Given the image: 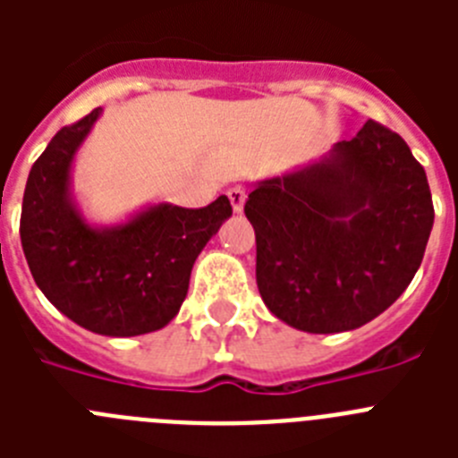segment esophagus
Wrapping results in <instances>:
<instances>
[{"label": "esophagus", "instance_id": "esophagus-1", "mask_svg": "<svg viewBox=\"0 0 458 458\" xmlns=\"http://www.w3.org/2000/svg\"><path fill=\"white\" fill-rule=\"evenodd\" d=\"M229 201H232L233 210L236 213H241L242 206H245V199H248V192H245V188L242 185H233V188H229Z\"/></svg>", "mask_w": 458, "mask_h": 458}]
</instances>
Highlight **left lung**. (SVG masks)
<instances>
[{"mask_svg":"<svg viewBox=\"0 0 458 458\" xmlns=\"http://www.w3.org/2000/svg\"><path fill=\"white\" fill-rule=\"evenodd\" d=\"M245 216L266 307L298 330L330 335L365 326L406 291L434 201L406 141L367 121L321 163L259 183Z\"/></svg>","mask_w":458,"mask_h":458,"instance_id":"left-lung-1","label":"left lung"}]
</instances>
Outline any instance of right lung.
Wrapping results in <instances>:
<instances>
[{"instance_id": "obj_1", "label": "right lung", "mask_w": 458, "mask_h": 458, "mask_svg": "<svg viewBox=\"0 0 458 458\" xmlns=\"http://www.w3.org/2000/svg\"><path fill=\"white\" fill-rule=\"evenodd\" d=\"M100 107L52 137L31 165L20 241L34 282L91 333L135 337L167 326L188 295L194 259L232 216L225 194L204 208L157 204L128 225L93 229L68 197L72 156Z\"/></svg>"}]
</instances>
